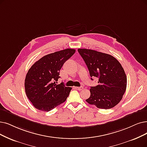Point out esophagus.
Here are the masks:
<instances>
[{
    "label": "esophagus",
    "mask_w": 147,
    "mask_h": 147,
    "mask_svg": "<svg viewBox=\"0 0 147 147\" xmlns=\"http://www.w3.org/2000/svg\"><path fill=\"white\" fill-rule=\"evenodd\" d=\"M75 89H76L78 90H81L84 89V87L83 86H81V87H75Z\"/></svg>",
    "instance_id": "34e87169"
}]
</instances>
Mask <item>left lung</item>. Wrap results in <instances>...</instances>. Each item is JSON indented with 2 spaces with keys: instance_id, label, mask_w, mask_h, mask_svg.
I'll use <instances>...</instances> for the list:
<instances>
[{
  "instance_id": "left-lung-1",
  "label": "left lung",
  "mask_w": 147,
  "mask_h": 147,
  "mask_svg": "<svg viewBox=\"0 0 147 147\" xmlns=\"http://www.w3.org/2000/svg\"><path fill=\"white\" fill-rule=\"evenodd\" d=\"M78 51L90 77L99 79L98 85L90 87V96L86 101L99 109L114 107L121 101L127 87V77L121 63L114 57L101 52L87 49Z\"/></svg>"
}]
</instances>
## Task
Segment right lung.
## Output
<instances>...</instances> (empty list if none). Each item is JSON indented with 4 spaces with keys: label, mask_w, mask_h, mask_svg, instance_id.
Instances as JSON below:
<instances>
[{
    "label": "right lung",
    "mask_w": 147,
    "mask_h": 147,
    "mask_svg": "<svg viewBox=\"0 0 147 147\" xmlns=\"http://www.w3.org/2000/svg\"><path fill=\"white\" fill-rule=\"evenodd\" d=\"M75 49H66L46 55L29 69L25 80L27 97L35 108L49 111L66 100L72 87L57 84L63 64Z\"/></svg>",
    "instance_id": "obj_1"
}]
</instances>
